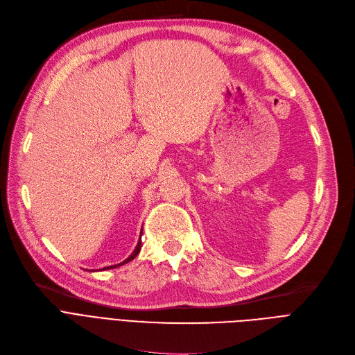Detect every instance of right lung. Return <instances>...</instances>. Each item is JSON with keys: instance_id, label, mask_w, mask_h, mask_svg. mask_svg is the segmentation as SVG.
I'll return each instance as SVG.
<instances>
[{"instance_id": "add662e5", "label": "right lung", "mask_w": 355, "mask_h": 355, "mask_svg": "<svg viewBox=\"0 0 355 355\" xmlns=\"http://www.w3.org/2000/svg\"><path fill=\"white\" fill-rule=\"evenodd\" d=\"M141 232H143V230H141ZM140 248H141V240H139V243H137V245H136V248H134V251H132V254L128 257V259H125L123 263H120V264H115V266H110V267H104L103 270H110V268H115V267H118V266H123V264H125V263H128V261H131L132 259H136L137 257V254L140 252Z\"/></svg>"}]
</instances>
